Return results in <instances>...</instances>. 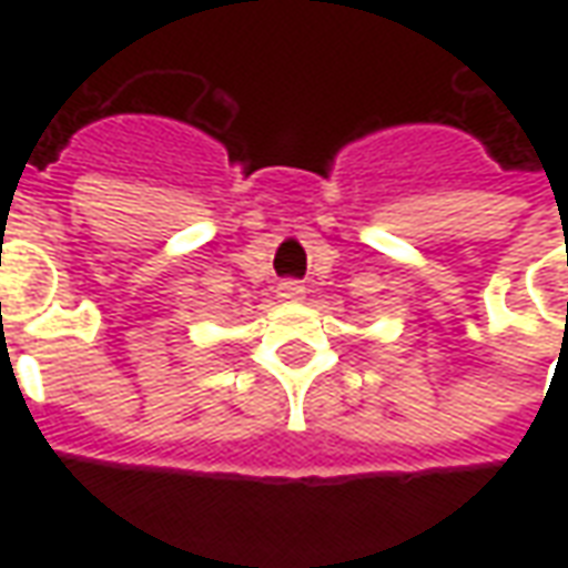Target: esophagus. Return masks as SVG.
I'll use <instances>...</instances> for the list:
<instances>
[{"mask_svg": "<svg viewBox=\"0 0 568 568\" xmlns=\"http://www.w3.org/2000/svg\"><path fill=\"white\" fill-rule=\"evenodd\" d=\"M276 295L283 297V301H301L304 297V285L297 283V280H283L280 288H276Z\"/></svg>", "mask_w": 568, "mask_h": 568, "instance_id": "obj_1", "label": "esophagus"}]
</instances>
